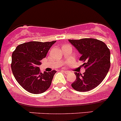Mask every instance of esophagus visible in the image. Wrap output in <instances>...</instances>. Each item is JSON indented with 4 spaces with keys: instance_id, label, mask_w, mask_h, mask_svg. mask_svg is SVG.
Returning <instances> with one entry per match:
<instances>
[{
    "instance_id": "esophagus-1",
    "label": "esophagus",
    "mask_w": 121,
    "mask_h": 121,
    "mask_svg": "<svg viewBox=\"0 0 121 121\" xmlns=\"http://www.w3.org/2000/svg\"><path fill=\"white\" fill-rule=\"evenodd\" d=\"M62 71H63V72H64V73H69V71H65V70H62Z\"/></svg>"
}]
</instances>
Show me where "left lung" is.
Segmentation results:
<instances>
[{
	"mask_svg": "<svg viewBox=\"0 0 121 121\" xmlns=\"http://www.w3.org/2000/svg\"><path fill=\"white\" fill-rule=\"evenodd\" d=\"M81 54L80 61L86 71L83 74L75 72L76 79L71 84L74 90L87 92L102 83L111 66L110 50L103 41L94 38L69 39Z\"/></svg>",
	"mask_w": 121,
	"mask_h": 121,
	"instance_id": "8db88e82",
	"label": "left lung"
}]
</instances>
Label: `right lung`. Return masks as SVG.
<instances>
[{
  "instance_id": "add662e5",
  "label": "right lung",
  "mask_w": 121,
  "mask_h": 121,
  "mask_svg": "<svg viewBox=\"0 0 121 121\" xmlns=\"http://www.w3.org/2000/svg\"><path fill=\"white\" fill-rule=\"evenodd\" d=\"M56 42L25 43L17 45L13 52L11 63L13 74L17 83L29 93H42L51 86L57 71L52 70L42 73L38 66Z\"/></svg>"
}]
</instances>
